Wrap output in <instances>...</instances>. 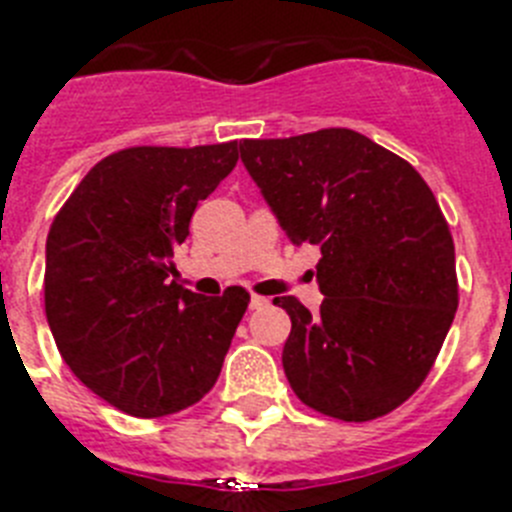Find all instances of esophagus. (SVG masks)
<instances>
[{"label":"esophagus","mask_w":512,"mask_h":512,"mask_svg":"<svg viewBox=\"0 0 512 512\" xmlns=\"http://www.w3.org/2000/svg\"><path fill=\"white\" fill-rule=\"evenodd\" d=\"M262 306H268V299L265 296H252L250 309H262Z\"/></svg>","instance_id":"34e87169"}]
</instances>
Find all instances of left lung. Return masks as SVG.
<instances>
[{"instance_id":"8db88e82","label":"left lung","mask_w":512,"mask_h":512,"mask_svg":"<svg viewBox=\"0 0 512 512\" xmlns=\"http://www.w3.org/2000/svg\"><path fill=\"white\" fill-rule=\"evenodd\" d=\"M242 162L293 244L322 250L324 301L278 296L291 335L283 371L311 410L389 415L420 389L459 306L456 255L420 172L350 128L244 139Z\"/></svg>"}]
</instances>
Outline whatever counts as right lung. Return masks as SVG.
Wrapping results in <instances>:
<instances>
[{"label":"right lung","mask_w":512,"mask_h":512,"mask_svg":"<svg viewBox=\"0 0 512 512\" xmlns=\"http://www.w3.org/2000/svg\"><path fill=\"white\" fill-rule=\"evenodd\" d=\"M237 141L133 146L97 162L46 239V317L66 366L133 417L201 402L219 379L250 293L177 286L175 247L198 201L237 167Z\"/></svg>","instance_id":"1"}]
</instances>
